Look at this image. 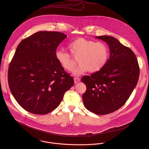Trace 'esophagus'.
I'll list each match as a JSON object with an SVG mask.
<instances>
[{"label": "esophagus", "mask_w": 149, "mask_h": 149, "mask_svg": "<svg viewBox=\"0 0 149 149\" xmlns=\"http://www.w3.org/2000/svg\"><path fill=\"white\" fill-rule=\"evenodd\" d=\"M74 83L76 84V83H79L80 81V79L79 77H74Z\"/></svg>", "instance_id": "34e87169"}]
</instances>
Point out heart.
<instances>
[{"instance_id":"b5f03b06","label":"heart","mask_w":149,"mask_h":149,"mask_svg":"<svg viewBox=\"0 0 149 149\" xmlns=\"http://www.w3.org/2000/svg\"><path fill=\"white\" fill-rule=\"evenodd\" d=\"M69 47L72 54L76 58H79L80 65L74 71L75 75H79L88 70L95 73L100 70L106 64L109 56V50L106 44L96 42L83 38H79L70 43ZM55 57L65 70L72 72L76 63L70 54L64 50H57Z\"/></svg>"}]
</instances>
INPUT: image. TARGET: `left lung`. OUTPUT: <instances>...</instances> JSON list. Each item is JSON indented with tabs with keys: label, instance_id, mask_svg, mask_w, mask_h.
Returning <instances> with one entry per match:
<instances>
[{
	"label": "left lung",
	"instance_id": "8db88e82",
	"mask_svg": "<svg viewBox=\"0 0 149 149\" xmlns=\"http://www.w3.org/2000/svg\"><path fill=\"white\" fill-rule=\"evenodd\" d=\"M96 38L107 43L110 56L100 70L81 78L86 86L83 101L88 110L103 115L126 103L138 81L139 66L132 50L117 39L107 36Z\"/></svg>",
	"mask_w": 149,
	"mask_h": 149
}]
</instances>
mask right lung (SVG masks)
<instances>
[{
	"instance_id": "1",
	"label": "right lung",
	"mask_w": 149,
	"mask_h": 149,
	"mask_svg": "<svg viewBox=\"0 0 149 149\" xmlns=\"http://www.w3.org/2000/svg\"><path fill=\"white\" fill-rule=\"evenodd\" d=\"M66 37L58 31H38L18 45L9 65L8 82L14 97L26 111L37 115L50 112L74 84L55 57Z\"/></svg>"
}]
</instances>
